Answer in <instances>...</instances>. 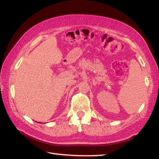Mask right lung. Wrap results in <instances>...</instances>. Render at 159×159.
<instances>
[{"instance_id":"add662e5","label":"right lung","mask_w":159,"mask_h":159,"mask_svg":"<svg viewBox=\"0 0 159 159\" xmlns=\"http://www.w3.org/2000/svg\"><path fill=\"white\" fill-rule=\"evenodd\" d=\"M39 123H40V122H39Z\"/></svg>"}]
</instances>
